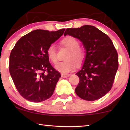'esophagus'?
<instances>
[{"instance_id": "obj_1", "label": "esophagus", "mask_w": 130, "mask_h": 130, "mask_svg": "<svg viewBox=\"0 0 130 130\" xmlns=\"http://www.w3.org/2000/svg\"><path fill=\"white\" fill-rule=\"evenodd\" d=\"M70 75V74H61V76H62V77L63 78H67L68 77H69Z\"/></svg>"}]
</instances>
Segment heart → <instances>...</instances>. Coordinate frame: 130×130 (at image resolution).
<instances>
[{
	"label": "heart",
	"instance_id": "obj_1",
	"mask_svg": "<svg viewBox=\"0 0 130 130\" xmlns=\"http://www.w3.org/2000/svg\"><path fill=\"white\" fill-rule=\"evenodd\" d=\"M62 43L69 50L66 57L67 61L58 62L55 65V68L61 73L65 74L73 70L76 68V63L80 65L83 62L85 58V53L80 49V43L74 37L68 36L62 39ZM47 55L49 60L53 63L57 61V49L54 44L49 46L46 50Z\"/></svg>",
	"mask_w": 130,
	"mask_h": 130
}]
</instances>
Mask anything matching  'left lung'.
<instances>
[{"label":"left lung","instance_id":"1","mask_svg":"<svg viewBox=\"0 0 130 130\" xmlns=\"http://www.w3.org/2000/svg\"><path fill=\"white\" fill-rule=\"evenodd\" d=\"M69 35L82 42L85 50L81 69L76 73L80 81L77 95L87 101L99 99L111 90L118 68L117 52L109 37L91 25L67 28Z\"/></svg>","mask_w":130,"mask_h":130}]
</instances>
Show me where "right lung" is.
<instances>
[{
  "mask_svg": "<svg viewBox=\"0 0 130 130\" xmlns=\"http://www.w3.org/2000/svg\"><path fill=\"white\" fill-rule=\"evenodd\" d=\"M65 30L32 31L19 39L11 50L10 73L18 91L25 99L41 102L53 94L61 76L50 64L46 50Z\"/></svg>",
  "mask_w": 130,
  "mask_h": 130,
  "instance_id": "add662e5",
  "label": "right lung"
}]
</instances>
